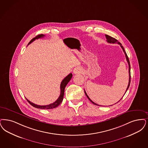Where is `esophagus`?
Segmentation results:
<instances>
[{"instance_id":"obj_1","label":"esophagus","mask_w":148,"mask_h":148,"mask_svg":"<svg viewBox=\"0 0 148 148\" xmlns=\"http://www.w3.org/2000/svg\"><path fill=\"white\" fill-rule=\"evenodd\" d=\"M81 72H82V69H81V68L79 67V66L75 67V68L74 69V70H73V73H74V74H79V73H80Z\"/></svg>"}]
</instances>
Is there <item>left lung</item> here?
Instances as JSON below:
<instances>
[{"mask_svg": "<svg viewBox=\"0 0 148 148\" xmlns=\"http://www.w3.org/2000/svg\"><path fill=\"white\" fill-rule=\"evenodd\" d=\"M105 36H106V41L107 42L110 43H118V45H120V46H121V48H122V49H123V52H124V54H125V58H126L128 64V65H129V76H130V78H129V83H128V86H127V88L126 91H125V92H127V90L128 89L129 87H130V60H129V58H128V56H127V53H126L125 51V50H124V48H123V47L122 46V44H121L120 42H119L118 41V40H116V39H115L114 38L112 37H111V36H110L107 35H105ZM85 94L86 96H87V97L88 98V99H89V100L90 101H91L93 104L96 105H97V106H100V105H97V104L95 103V102H94L92 101L89 98V96H88V95H87V94H86V91H85ZM119 101H118V102H119Z\"/></svg>", "mask_w": 148, "mask_h": 148, "instance_id": "8db88e82", "label": "left lung"}]
</instances>
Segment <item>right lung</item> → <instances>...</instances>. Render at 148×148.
I'll return each mask as SVG.
<instances>
[{
    "instance_id": "obj_1",
    "label": "right lung",
    "mask_w": 148,
    "mask_h": 148,
    "mask_svg": "<svg viewBox=\"0 0 148 148\" xmlns=\"http://www.w3.org/2000/svg\"><path fill=\"white\" fill-rule=\"evenodd\" d=\"M45 36L43 34H41V35H38L36 36L35 37H34V38H32L30 42L29 43L28 45H30L31 42L34 41L36 39H38L40 38H42ZM72 77V74L70 73L68 75H67L66 77H65V78L62 80V82H61L60 84V94L59 95V97L58 98V99L56 101L54 102H53L52 103H51L49 105H44V106H41V105H36L35 103L31 102V101L28 100L27 99L26 100L29 102V103H30V105H31L32 106L37 108H40V109H52V108H54L57 106H58L61 103V102H62V101L63 100V97H64V90H65V86L66 85L68 84V83H69V82L71 80V79Z\"/></svg>"
}]
</instances>
